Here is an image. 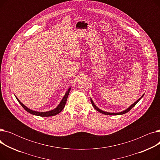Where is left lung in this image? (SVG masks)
<instances>
[{
    "label": "left lung",
    "instance_id": "obj_1",
    "mask_svg": "<svg viewBox=\"0 0 160 160\" xmlns=\"http://www.w3.org/2000/svg\"><path fill=\"white\" fill-rule=\"evenodd\" d=\"M144 96V95H142L141 97V98H139L138 100H136V101L134 102L133 104H132L130 107H128L127 110H124V111H122V112H118V113H111V112H104V111H102V110H100V109L94 104V102H93V100H92L91 98V104H92V105H93V106L94 107V108L96 110H97L98 112H100V113H102V114H104V115H122V114H124V113H127V112H128L131 109L133 108V107H134L136 106V104L139 101V100H141V98Z\"/></svg>",
    "mask_w": 160,
    "mask_h": 160
}]
</instances>
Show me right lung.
I'll return each instance as SVG.
<instances>
[{
  "label": "right lung",
  "instance_id": "obj_1",
  "mask_svg": "<svg viewBox=\"0 0 160 160\" xmlns=\"http://www.w3.org/2000/svg\"><path fill=\"white\" fill-rule=\"evenodd\" d=\"M71 87L67 89V91H66V93L64 95V97H63L62 100H61L60 103L59 104V105L56 108H54V110H52L50 111H48V112H37V111H33V110H30V108H27L26 106L24 105L20 100L18 98V97H16L17 100H18V102H19V104L22 106V107L25 110H26L27 112H28V113H30V114H32V115H37V116H41V117H50V116H54L58 113H60L62 110L64 108L65 106V104H66V102H67V97H68V95H69V92L71 91Z\"/></svg>",
  "mask_w": 160,
  "mask_h": 160
}]
</instances>
